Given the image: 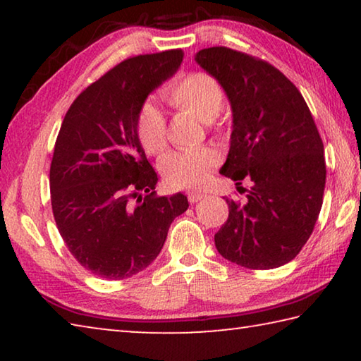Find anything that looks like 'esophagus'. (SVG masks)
<instances>
[{"mask_svg":"<svg viewBox=\"0 0 361 361\" xmlns=\"http://www.w3.org/2000/svg\"><path fill=\"white\" fill-rule=\"evenodd\" d=\"M205 195L207 194H204L202 191H189L188 192V200L191 204H197V202H200V200L205 197Z\"/></svg>","mask_w":361,"mask_h":361,"instance_id":"1","label":"esophagus"}]
</instances>
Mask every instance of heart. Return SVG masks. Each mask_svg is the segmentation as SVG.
Listing matches in <instances>:
<instances>
[{
	"label": "heart",
	"instance_id": "1",
	"mask_svg": "<svg viewBox=\"0 0 361 361\" xmlns=\"http://www.w3.org/2000/svg\"><path fill=\"white\" fill-rule=\"evenodd\" d=\"M162 97L176 109L192 113L195 118L215 124L221 111L224 92L221 85L209 73L194 71L176 78L162 90ZM137 138L142 148L151 156L161 154L167 146L166 118L156 105L145 103L135 121ZM219 157L212 148L170 152L161 162V172L172 188L199 186L218 166Z\"/></svg>",
	"mask_w": 361,
	"mask_h": 361
}]
</instances>
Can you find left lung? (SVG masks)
Returning <instances> with one entry per match:
<instances>
[{"instance_id": "left-lung-1", "label": "left lung", "mask_w": 361, "mask_h": 361, "mask_svg": "<svg viewBox=\"0 0 361 361\" xmlns=\"http://www.w3.org/2000/svg\"><path fill=\"white\" fill-rule=\"evenodd\" d=\"M221 84L232 108L231 148L221 172L253 183L247 202L226 199L215 234L219 255L247 269L290 262L309 240L325 191L323 142L301 92L276 66L216 46L195 56Z\"/></svg>"}]
</instances>
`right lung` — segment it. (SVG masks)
Returning <instances> with one entry per match:
<instances>
[{"instance_id": "add662e5", "label": "right lung", "mask_w": 361, "mask_h": 361, "mask_svg": "<svg viewBox=\"0 0 361 361\" xmlns=\"http://www.w3.org/2000/svg\"><path fill=\"white\" fill-rule=\"evenodd\" d=\"M181 49L124 60L84 89L60 127L51 162L52 213L70 253L108 280L132 277L157 258L185 194L156 195L135 121L152 90L173 76Z\"/></svg>"}]
</instances>
